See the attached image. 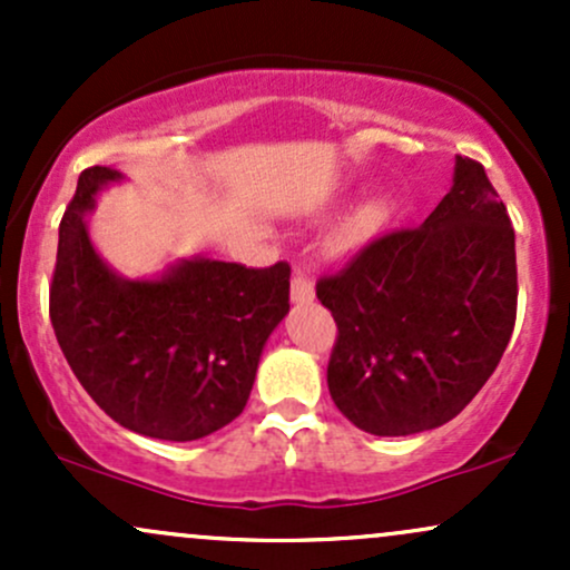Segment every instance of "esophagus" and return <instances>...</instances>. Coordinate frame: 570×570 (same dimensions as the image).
<instances>
[{
  "mask_svg": "<svg viewBox=\"0 0 570 570\" xmlns=\"http://www.w3.org/2000/svg\"><path fill=\"white\" fill-rule=\"evenodd\" d=\"M316 297V284H313V276L307 267L299 265L292 276V303L305 305Z\"/></svg>",
  "mask_w": 570,
  "mask_h": 570,
  "instance_id": "1",
  "label": "esophagus"
}]
</instances>
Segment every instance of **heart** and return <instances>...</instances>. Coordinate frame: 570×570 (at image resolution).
Listing matches in <instances>:
<instances>
[{
    "mask_svg": "<svg viewBox=\"0 0 570 570\" xmlns=\"http://www.w3.org/2000/svg\"><path fill=\"white\" fill-rule=\"evenodd\" d=\"M385 217H389V208H385V203L381 200H372L367 206H362L353 217H348V222L343 225V230H340L337 235L340 246L351 248V246L364 244V240H370L372 235L381 230Z\"/></svg>",
    "mask_w": 570,
    "mask_h": 570,
    "instance_id": "b5f03b06",
    "label": "heart"
}]
</instances>
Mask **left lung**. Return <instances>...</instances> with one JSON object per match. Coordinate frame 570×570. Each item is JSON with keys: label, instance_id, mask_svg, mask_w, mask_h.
<instances>
[{"label": "left lung", "instance_id": "left-lung-1", "mask_svg": "<svg viewBox=\"0 0 570 570\" xmlns=\"http://www.w3.org/2000/svg\"><path fill=\"white\" fill-rule=\"evenodd\" d=\"M337 324L326 383L375 436L453 421L499 367L517 318L514 230L480 160L421 227L377 235L316 281Z\"/></svg>", "mask_w": 570, "mask_h": 570}]
</instances>
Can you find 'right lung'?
I'll return each instance as SVG.
<instances>
[{"label":"right lung","instance_id":"add662e5","mask_svg":"<svg viewBox=\"0 0 570 570\" xmlns=\"http://www.w3.org/2000/svg\"><path fill=\"white\" fill-rule=\"evenodd\" d=\"M115 168L90 166L58 227L50 322L71 372L112 421L193 442L240 415L265 340L289 313V263L176 265L160 281L117 278L82 214Z\"/></svg>","mask_w":570,"mask_h":570}]
</instances>
